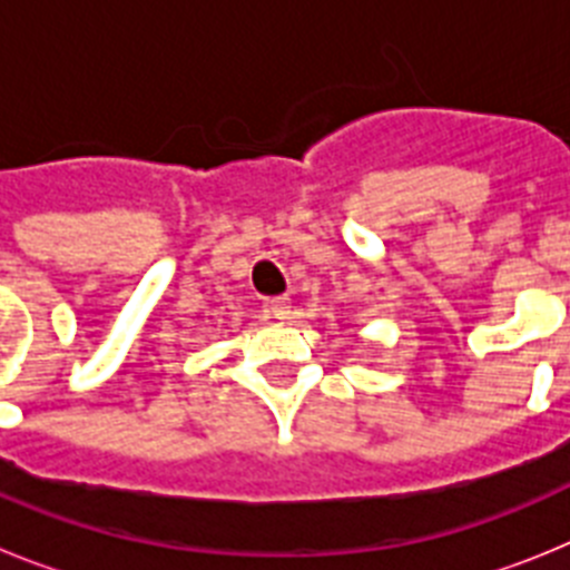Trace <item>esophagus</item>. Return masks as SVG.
<instances>
[{"instance_id": "esophagus-1", "label": "esophagus", "mask_w": 570, "mask_h": 570, "mask_svg": "<svg viewBox=\"0 0 570 570\" xmlns=\"http://www.w3.org/2000/svg\"><path fill=\"white\" fill-rule=\"evenodd\" d=\"M268 314L274 316V320H288V316H291V299H288V296H274V299H268Z\"/></svg>"}]
</instances>
